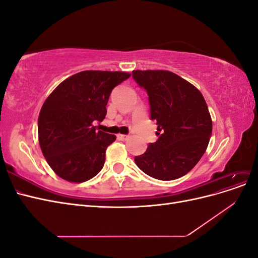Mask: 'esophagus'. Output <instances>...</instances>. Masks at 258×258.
Instances as JSON below:
<instances>
[{"mask_svg": "<svg viewBox=\"0 0 258 258\" xmlns=\"http://www.w3.org/2000/svg\"><path fill=\"white\" fill-rule=\"evenodd\" d=\"M118 139L121 140V141H127L129 139V136H124V135H118Z\"/></svg>", "mask_w": 258, "mask_h": 258, "instance_id": "34e87169", "label": "esophagus"}]
</instances>
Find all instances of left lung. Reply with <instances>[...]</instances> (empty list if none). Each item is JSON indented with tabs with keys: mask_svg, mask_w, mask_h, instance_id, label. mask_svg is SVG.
<instances>
[{
	"mask_svg": "<svg viewBox=\"0 0 258 258\" xmlns=\"http://www.w3.org/2000/svg\"><path fill=\"white\" fill-rule=\"evenodd\" d=\"M136 83L148 95L151 119L159 136L144 154L136 156L144 173L161 181L188 173L204 156L212 120L201 92L178 75L162 70L132 71Z\"/></svg>",
	"mask_w": 258,
	"mask_h": 258,
	"instance_id": "obj_1",
	"label": "left lung"
}]
</instances>
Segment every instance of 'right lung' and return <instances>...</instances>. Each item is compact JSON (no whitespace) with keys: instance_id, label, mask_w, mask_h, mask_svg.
<instances>
[{"instance_id":"obj_1","label":"right lung","mask_w":258,"mask_h":258,"mask_svg":"<svg viewBox=\"0 0 258 258\" xmlns=\"http://www.w3.org/2000/svg\"><path fill=\"white\" fill-rule=\"evenodd\" d=\"M129 73L83 71L62 82L38 116V142L49 167L61 178L82 183L102 170L106 147L116 137L98 131L114 87Z\"/></svg>"}]
</instances>
